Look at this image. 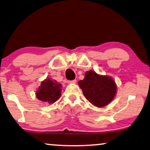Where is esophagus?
Segmentation results:
<instances>
[{
    "mask_svg": "<svg viewBox=\"0 0 150 150\" xmlns=\"http://www.w3.org/2000/svg\"><path fill=\"white\" fill-rule=\"evenodd\" d=\"M77 82V80L74 79V80H71V81H68L69 83H75Z\"/></svg>",
    "mask_w": 150,
    "mask_h": 150,
    "instance_id": "34e87169",
    "label": "esophagus"
}]
</instances>
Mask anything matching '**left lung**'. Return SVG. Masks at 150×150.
Segmentation results:
<instances>
[{
	"instance_id": "left-lung-1",
	"label": "left lung",
	"mask_w": 150,
	"mask_h": 150,
	"mask_svg": "<svg viewBox=\"0 0 150 150\" xmlns=\"http://www.w3.org/2000/svg\"><path fill=\"white\" fill-rule=\"evenodd\" d=\"M78 83L86 99L99 108L110 104L117 93V85L112 78L93 71H87L84 79Z\"/></svg>"
}]
</instances>
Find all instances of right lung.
Returning a JSON list of instances; mask_svg holds the SVG:
<instances>
[{"instance_id": "1", "label": "right lung", "mask_w": 150, "mask_h": 150, "mask_svg": "<svg viewBox=\"0 0 150 150\" xmlns=\"http://www.w3.org/2000/svg\"><path fill=\"white\" fill-rule=\"evenodd\" d=\"M62 85L55 80L47 78L41 83L35 95L40 101L52 104L59 99L61 96Z\"/></svg>"}]
</instances>
